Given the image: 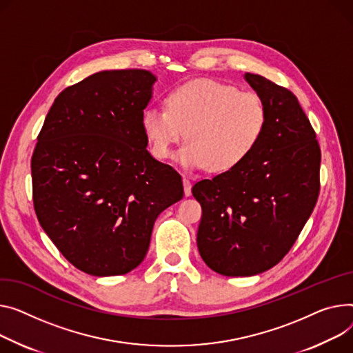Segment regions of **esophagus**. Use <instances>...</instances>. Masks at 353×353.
<instances>
[{"label":"esophagus","mask_w":353,"mask_h":353,"mask_svg":"<svg viewBox=\"0 0 353 353\" xmlns=\"http://www.w3.org/2000/svg\"><path fill=\"white\" fill-rule=\"evenodd\" d=\"M183 184H184V196H192V181L189 177H183Z\"/></svg>","instance_id":"1"}]
</instances>
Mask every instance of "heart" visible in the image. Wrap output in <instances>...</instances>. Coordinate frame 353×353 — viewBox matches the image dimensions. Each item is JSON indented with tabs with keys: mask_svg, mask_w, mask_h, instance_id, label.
Here are the masks:
<instances>
[{
	"mask_svg": "<svg viewBox=\"0 0 353 353\" xmlns=\"http://www.w3.org/2000/svg\"><path fill=\"white\" fill-rule=\"evenodd\" d=\"M268 126V108L255 92L211 79H197L170 90L163 106L142 114L150 152L164 160L184 136L176 153L184 168L223 173L244 161L261 142Z\"/></svg>",
	"mask_w": 353,
	"mask_h": 353,
	"instance_id": "b5f03b06",
	"label": "heart"
}]
</instances>
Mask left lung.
<instances>
[{
	"label": "left lung",
	"mask_w": 353,
	"mask_h": 353,
	"mask_svg": "<svg viewBox=\"0 0 353 353\" xmlns=\"http://www.w3.org/2000/svg\"><path fill=\"white\" fill-rule=\"evenodd\" d=\"M245 81L268 108L261 142L236 168L192 189L201 204L197 247L225 276H251L288 254L319 196L321 149L296 97L261 75Z\"/></svg>",
	"instance_id": "left-lung-1"
}]
</instances>
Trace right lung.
I'll list each match as a JSON object with an SVG mask.
<instances>
[{
	"instance_id": "obj_1",
	"label": "right lung",
	"mask_w": 353,
	"mask_h": 353,
	"mask_svg": "<svg viewBox=\"0 0 353 353\" xmlns=\"http://www.w3.org/2000/svg\"><path fill=\"white\" fill-rule=\"evenodd\" d=\"M156 77L102 70L57 97L31 159L38 221L66 260L95 276L143 261L164 208L183 199L181 176L148 152L142 114Z\"/></svg>"
}]
</instances>
